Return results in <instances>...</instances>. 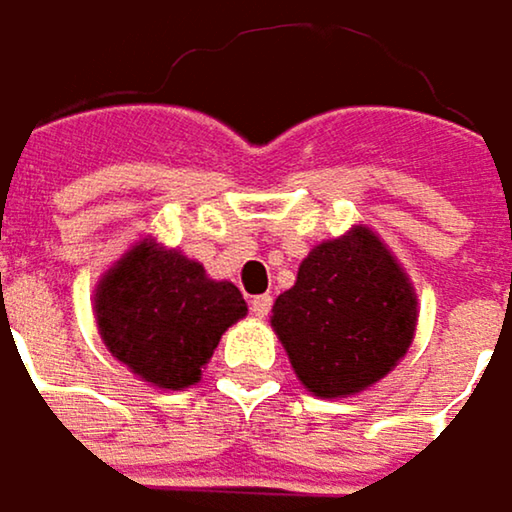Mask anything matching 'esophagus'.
I'll list each match as a JSON object with an SVG mask.
<instances>
[{"label":"esophagus","instance_id":"1","mask_svg":"<svg viewBox=\"0 0 512 512\" xmlns=\"http://www.w3.org/2000/svg\"><path fill=\"white\" fill-rule=\"evenodd\" d=\"M271 304H274V298H271V295H256V298L250 301V310H253V316L265 319V316L271 313Z\"/></svg>","mask_w":512,"mask_h":512}]
</instances>
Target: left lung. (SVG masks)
<instances>
[{
  "mask_svg": "<svg viewBox=\"0 0 512 512\" xmlns=\"http://www.w3.org/2000/svg\"><path fill=\"white\" fill-rule=\"evenodd\" d=\"M417 298L382 241L355 226L319 244L274 304V331L316 396L358 393L408 352Z\"/></svg>",
  "mask_w": 512,
  "mask_h": 512,
  "instance_id": "8db88e82",
  "label": "left lung"
}]
</instances>
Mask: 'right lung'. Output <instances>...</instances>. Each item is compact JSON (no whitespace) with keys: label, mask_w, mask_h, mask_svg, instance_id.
Returning a JSON list of instances; mask_svg holds the SVG:
<instances>
[{"label":"right lung","mask_w":512,"mask_h":512,"mask_svg":"<svg viewBox=\"0 0 512 512\" xmlns=\"http://www.w3.org/2000/svg\"><path fill=\"white\" fill-rule=\"evenodd\" d=\"M95 313L122 364L145 382L181 390L199 382L223 331L247 304L232 283L208 280L199 262L142 241L101 280Z\"/></svg>","instance_id":"1"}]
</instances>
